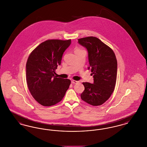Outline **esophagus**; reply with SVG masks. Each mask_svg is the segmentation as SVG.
Returning <instances> with one entry per match:
<instances>
[{
	"mask_svg": "<svg viewBox=\"0 0 147 147\" xmlns=\"http://www.w3.org/2000/svg\"><path fill=\"white\" fill-rule=\"evenodd\" d=\"M71 83L73 84H78V83H79V81H77V80H71Z\"/></svg>",
	"mask_w": 147,
	"mask_h": 147,
	"instance_id": "1",
	"label": "esophagus"
}]
</instances>
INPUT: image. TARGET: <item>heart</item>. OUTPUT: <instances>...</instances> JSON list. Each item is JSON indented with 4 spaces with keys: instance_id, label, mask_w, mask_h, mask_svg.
Listing matches in <instances>:
<instances>
[{
    "instance_id": "heart-1",
    "label": "heart",
    "mask_w": 147,
    "mask_h": 147,
    "mask_svg": "<svg viewBox=\"0 0 147 147\" xmlns=\"http://www.w3.org/2000/svg\"><path fill=\"white\" fill-rule=\"evenodd\" d=\"M78 50H81V49H76V51H78Z\"/></svg>"
}]
</instances>
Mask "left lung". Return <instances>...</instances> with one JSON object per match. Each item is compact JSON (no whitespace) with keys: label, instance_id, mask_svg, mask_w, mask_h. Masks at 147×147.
<instances>
[{"label":"left lung","instance_id":"obj_1","mask_svg":"<svg viewBox=\"0 0 147 147\" xmlns=\"http://www.w3.org/2000/svg\"><path fill=\"white\" fill-rule=\"evenodd\" d=\"M88 51L89 67L94 77V83L85 82L82 100L92 106L103 104L115 89L117 70L115 54L109 46L96 37L89 36L78 40Z\"/></svg>","mask_w":147,"mask_h":147}]
</instances>
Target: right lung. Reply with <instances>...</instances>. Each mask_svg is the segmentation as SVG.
I'll return each instance as SVG.
<instances>
[{"instance_id":"add662e5","label":"right lung","mask_w":147,"mask_h":147,"mask_svg":"<svg viewBox=\"0 0 147 147\" xmlns=\"http://www.w3.org/2000/svg\"><path fill=\"white\" fill-rule=\"evenodd\" d=\"M71 40H48L40 43L29 55L26 62V82L35 100L44 106L62 101L71 81L57 78L55 71Z\"/></svg>"}]
</instances>
